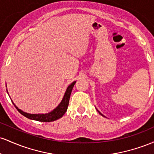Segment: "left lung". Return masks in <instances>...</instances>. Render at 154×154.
<instances>
[{"label": "left lung", "instance_id": "1", "mask_svg": "<svg viewBox=\"0 0 154 154\" xmlns=\"http://www.w3.org/2000/svg\"><path fill=\"white\" fill-rule=\"evenodd\" d=\"M97 111H98V112H99V114H100V115H102V116H103V114H101V113H100V111H98V110H97Z\"/></svg>", "mask_w": 154, "mask_h": 154}]
</instances>
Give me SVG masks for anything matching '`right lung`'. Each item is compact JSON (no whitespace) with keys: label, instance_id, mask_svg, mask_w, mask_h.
I'll return each mask as SVG.
<instances>
[{"label":"right lung","instance_id":"add662e5","mask_svg":"<svg viewBox=\"0 0 154 154\" xmlns=\"http://www.w3.org/2000/svg\"><path fill=\"white\" fill-rule=\"evenodd\" d=\"M76 81H74L73 82L71 83L68 86L66 90V92H65L64 95L63 97V99L61 101L58 106L55 108L53 111H51V112L47 113V114H29V113H26L23 111L21 109H19L17 106L15 105V103H14L13 100H11L12 103H13L16 109L18 110V111L21 114H22L23 116H24L25 117L28 118V119H32V120H36V121L39 122H51L56 121V120L60 119L63 116V114L66 113L67 110V108H68L69 102V98L70 95H71V93L72 91V89H73L74 85H75ZM7 93H8V91H7Z\"/></svg>","mask_w":154,"mask_h":154}]
</instances>
